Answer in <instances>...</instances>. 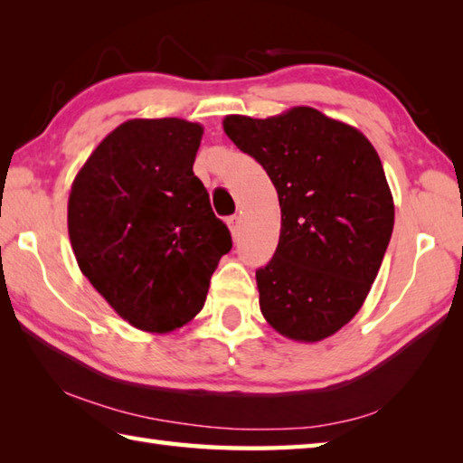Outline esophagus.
I'll return each mask as SVG.
<instances>
[{
  "instance_id": "34e87169",
  "label": "esophagus",
  "mask_w": 463,
  "mask_h": 463,
  "mask_svg": "<svg viewBox=\"0 0 463 463\" xmlns=\"http://www.w3.org/2000/svg\"><path fill=\"white\" fill-rule=\"evenodd\" d=\"M229 229H231L232 237L237 239L239 232H241V216H231V218H229Z\"/></svg>"
}]
</instances>
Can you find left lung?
<instances>
[{
	"label": "left lung",
	"instance_id": "1",
	"mask_svg": "<svg viewBox=\"0 0 463 463\" xmlns=\"http://www.w3.org/2000/svg\"><path fill=\"white\" fill-rule=\"evenodd\" d=\"M222 128L278 190L279 242L255 273L261 315L286 339L323 341L364 307L394 229L380 156L364 132L310 106L231 114Z\"/></svg>",
	"mask_w": 463,
	"mask_h": 463
}]
</instances>
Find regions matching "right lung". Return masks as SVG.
Here are the masks:
<instances>
[{
	"label": "right lung",
	"mask_w": 463,
	"mask_h": 463,
	"mask_svg": "<svg viewBox=\"0 0 463 463\" xmlns=\"http://www.w3.org/2000/svg\"><path fill=\"white\" fill-rule=\"evenodd\" d=\"M203 127L132 118L77 171L67 203L77 265L120 318L171 333L198 315L231 232L194 175Z\"/></svg>",
	"instance_id": "right-lung-1"
}]
</instances>
